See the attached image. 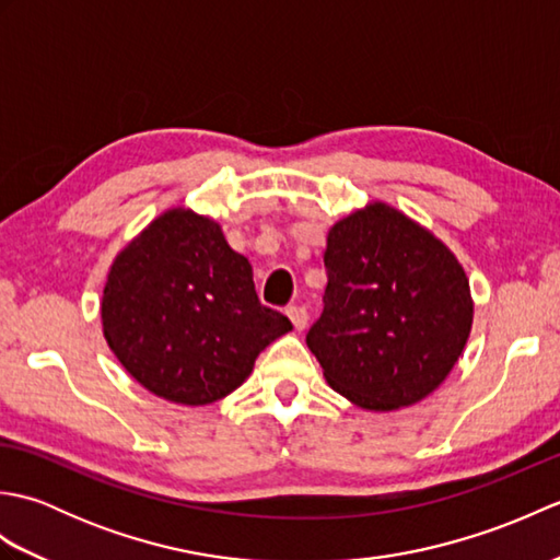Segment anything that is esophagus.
I'll return each instance as SVG.
<instances>
[{
  "label": "esophagus",
  "mask_w": 560,
  "mask_h": 560,
  "mask_svg": "<svg viewBox=\"0 0 560 560\" xmlns=\"http://www.w3.org/2000/svg\"><path fill=\"white\" fill-rule=\"evenodd\" d=\"M287 315L291 317V323L295 329H305L307 327V307L305 305H289Z\"/></svg>",
  "instance_id": "obj_1"
}]
</instances>
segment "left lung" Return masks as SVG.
Returning <instances> with one entry per match:
<instances>
[{"instance_id":"left-lung-1","label":"left lung","mask_w":560,"mask_h":560,"mask_svg":"<svg viewBox=\"0 0 560 560\" xmlns=\"http://www.w3.org/2000/svg\"><path fill=\"white\" fill-rule=\"evenodd\" d=\"M325 269V307L305 341L331 389L392 411L443 385L474 319L469 279L443 241L371 201L331 225Z\"/></svg>"}]
</instances>
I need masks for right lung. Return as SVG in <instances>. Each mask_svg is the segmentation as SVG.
<instances>
[{"instance_id":"add662e5","label":"right lung","mask_w":560,"mask_h":560,"mask_svg":"<svg viewBox=\"0 0 560 560\" xmlns=\"http://www.w3.org/2000/svg\"><path fill=\"white\" fill-rule=\"evenodd\" d=\"M101 319L125 371L185 407L231 395L293 327L259 303L253 267L221 225L185 207L163 211L115 257Z\"/></svg>"}]
</instances>
